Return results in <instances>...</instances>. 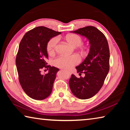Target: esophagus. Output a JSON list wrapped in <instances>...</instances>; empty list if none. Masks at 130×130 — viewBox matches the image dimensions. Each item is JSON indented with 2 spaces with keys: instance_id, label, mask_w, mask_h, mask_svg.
Masks as SVG:
<instances>
[{
  "instance_id": "34e87169",
  "label": "esophagus",
  "mask_w": 130,
  "mask_h": 130,
  "mask_svg": "<svg viewBox=\"0 0 130 130\" xmlns=\"http://www.w3.org/2000/svg\"><path fill=\"white\" fill-rule=\"evenodd\" d=\"M65 72H67V73H68V74H69V75L70 74V72H68V71H65Z\"/></svg>"
}]
</instances>
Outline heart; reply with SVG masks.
I'll return each mask as SVG.
<instances>
[{"label":"heart","instance_id":"1","mask_svg":"<svg viewBox=\"0 0 130 130\" xmlns=\"http://www.w3.org/2000/svg\"><path fill=\"white\" fill-rule=\"evenodd\" d=\"M65 40L73 47H77L80 46L83 42V38L80 36L76 34H70L66 36ZM58 39L57 37H53L48 41L47 43V50L50 54L55 53ZM81 54L85 53V47L81 48ZM80 62V59L75 54L69 56H60L55 59L53 61L54 65L56 67L62 69H69L74 65H77Z\"/></svg>","mask_w":130,"mask_h":130}]
</instances>
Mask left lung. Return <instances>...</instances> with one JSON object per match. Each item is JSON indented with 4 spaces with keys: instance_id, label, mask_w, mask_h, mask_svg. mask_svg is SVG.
<instances>
[{
    "instance_id": "8db88e82",
    "label": "left lung",
    "mask_w": 130,
    "mask_h": 130,
    "mask_svg": "<svg viewBox=\"0 0 130 130\" xmlns=\"http://www.w3.org/2000/svg\"><path fill=\"white\" fill-rule=\"evenodd\" d=\"M89 39V52L86 58L76 68L84 77L72 74L69 81L70 90L80 99L94 96L102 88L109 69V49L104 34L94 26H87L72 31Z\"/></svg>"
}]
</instances>
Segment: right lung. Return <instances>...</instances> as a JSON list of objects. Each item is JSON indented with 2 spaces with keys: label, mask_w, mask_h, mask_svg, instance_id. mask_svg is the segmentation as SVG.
I'll return each instance as SVG.
<instances>
[{
  "label": "right lung",
  "mask_w": 130,
  "mask_h": 130,
  "mask_svg": "<svg viewBox=\"0 0 130 130\" xmlns=\"http://www.w3.org/2000/svg\"><path fill=\"white\" fill-rule=\"evenodd\" d=\"M61 33L39 26L26 32L19 43L16 57L19 81L24 92L33 99H45L52 91L59 69L47 65V43L52 37ZM43 68L49 69L48 74H41Z\"/></svg>",
  "instance_id": "1"
}]
</instances>
